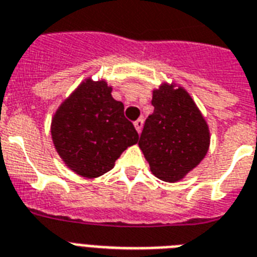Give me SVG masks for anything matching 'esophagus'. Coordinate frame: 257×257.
<instances>
[{"label":"esophagus","mask_w":257,"mask_h":257,"mask_svg":"<svg viewBox=\"0 0 257 257\" xmlns=\"http://www.w3.org/2000/svg\"><path fill=\"white\" fill-rule=\"evenodd\" d=\"M143 125H144L143 118H139V120H136V121H135V128L139 133L141 132V129H143Z\"/></svg>","instance_id":"obj_1"}]
</instances>
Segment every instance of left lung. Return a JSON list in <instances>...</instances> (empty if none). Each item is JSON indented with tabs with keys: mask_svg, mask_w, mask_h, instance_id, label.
Wrapping results in <instances>:
<instances>
[{
	"mask_svg": "<svg viewBox=\"0 0 257 257\" xmlns=\"http://www.w3.org/2000/svg\"><path fill=\"white\" fill-rule=\"evenodd\" d=\"M139 147L157 178L177 182L202 161L210 145L203 116L189 93L166 83L153 91Z\"/></svg>",
	"mask_w": 257,
	"mask_h": 257,
	"instance_id": "obj_1",
	"label": "left lung"
}]
</instances>
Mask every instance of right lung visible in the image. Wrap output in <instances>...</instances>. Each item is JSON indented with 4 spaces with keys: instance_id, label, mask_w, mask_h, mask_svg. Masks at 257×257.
Wrapping results in <instances>:
<instances>
[{
    "instance_id": "1",
    "label": "right lung",
    "mask_w": 257,
    "mask_h": 257,
    "mask_svg": "<svg viewBox=\"0 0 257 257\" xmlns=\"http://www.w3.org/2000/svg\"><path fill=\"white\" fill-rule=\"evenodd\" d=\"M104 80L83 81L62 103L51 122L56 152L76 174L96 178L109 172L120 154L139 141L124 116V104Z\"/></svg>"
}]
</instances>
